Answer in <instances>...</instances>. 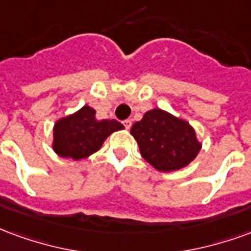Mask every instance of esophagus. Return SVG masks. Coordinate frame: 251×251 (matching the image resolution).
<instances>
[{
	"label": "esophagus",
	"instance_id": "esophagus-1",
	"mask_svg": "<svg viewBox=\"0 0 251 251\" xmlns=\"http://www.w3.org/2000/svg\"><path fill=\"white\" fill-rule=\"evenodd\" d=\"M123 126L126 129H129V128H131V126H132V122H131V120H124Z\"/></svg>",
	"mask_w": 251,
	"mask_h": 251
}]
</instances>
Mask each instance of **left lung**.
Returning <instances> with one entry per match:
<instances>
[{
	"label": "left lung",
	"instance_id": "obj_1",
	"mask_svg": "<svg viewBox=\"0 0 251 251\" xmlns=\"http://www.w3.org/2000/svg\"><path fill=\"white\" fill-rule=\"evenodd\" d=\"M140 153L158 171L170 173L186 167L197 158L202 144L190 124L160 108L144 113L131 128Z\"/></svg>",
	"mask_w": 251,
	"mask_h": 251
}]
</instances>
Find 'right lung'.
I'll return each mask as SVG.
<instances>
[{"label": "right lung", "instance_id": "right-lung-1", "mask_svg": "<svg viewBox=\"0 0 251 251\" xmlns=\"http://www.w3.org/2000/svg\"><path fill=\"white\" fill-rule=\"evenodd\" d=\"M123 128V124L116 120H98L96 111L84 105L77 112L56 122L52 147L61 158L80 160L99 151L111 133Z\"/></svg>", "mask_w": 251, "mask_h": 251}]
</instances>
